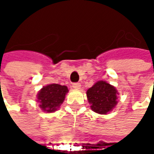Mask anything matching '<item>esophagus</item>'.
Masks as SVG:
<instances>
[{"label":"esophagus","instance_id":"esophagus-1","mask_svg":"<svg viewBox=\"0 0 154 154\" xmlns=\"http://www.w3.org/2000/svg\"><path fill=\"white\" fill-rule=\"evenodd\" d=\"M73 88L75 89V90H80V88H81V85H80V83H74L73 84Z\"/></svg>","mask_w":154,"mask_h":154}]
</instances>
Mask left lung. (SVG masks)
Wrapping results in <instances>:
<instances>
[{
    "mask_svg": "<svg viewBox=\"0 0 154 154\" xmlns=\"http://www.w3.org/2000/svg\"><path fill=\"white\" fill-rule=\"evenodd\" d=\"M118 94L115 86L104 80H98L86 91L91 109L101 115H106L115 109L118 103Z\"/></svg>",
    "mask_w": 154,
    "mask_h": 154,
    "instance_id": "obj_1",
    "label": "left lung"
}]
</instances>
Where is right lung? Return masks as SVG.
<instances>
[{"label":"right lung","mask_w":154,"mask_h":154,"mask_svg":"<svg viewBox=\"0 0 154 154\" xmlns=\"http://www.w3.org/2000/svg\"><path fill=\"white\" fill-rule=\"evenodd\" d=\"M68 92L67 86L59 84H50L43 86L37 94L39 108L47 113L55 112L60 108Z\"/></svg>","instance_id":"right-lung-1"}]
</instances>
